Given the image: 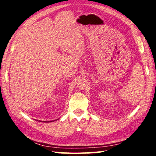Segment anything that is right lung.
<instances>
[{"mask_svg":"<svg viewBox=\"0 0 156 156\" xmlns=\"http://www.w3.org/2000/svg\"><path fill=\"white\" fill-rule=\"evenodd\" d=\"M54 120H51V121H43V122H54Z\"/></svg>","mask_w":156,"mask_h":156,"instance_id":"1","label":"right lung"}]
</instances>
